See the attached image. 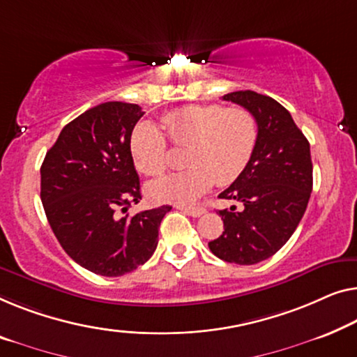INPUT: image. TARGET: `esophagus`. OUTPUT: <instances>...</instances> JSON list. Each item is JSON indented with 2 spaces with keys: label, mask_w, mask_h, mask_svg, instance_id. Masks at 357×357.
Returning a JSON list of instances; mask_svg holds the SVG:
<instances>
[{
  "label": "esophagus",
  "mask_w": 357,
  "mask_h": 357,
  "mask_svg": "<svg viewBox=\"0 0 357 357\" xmlns=\"http://www.w3.org/2000/svg\"><path fill=\"white\" fill-rule=\"evenodd\" d=\"M177 209L183 211V213H187L191 217H199L201 214H204V208H201V206H177Z\"/></svg>",
  "instance_id": "obj_1"
}]
</instances>
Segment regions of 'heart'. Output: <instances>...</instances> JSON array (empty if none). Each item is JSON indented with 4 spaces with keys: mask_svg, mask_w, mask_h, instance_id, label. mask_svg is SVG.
Listing matches in <instances>:
<instances>
[{
    "mask_svg": "<svg viewBox=\"0 0 357 357\" xmlns=\"http://www.w3.org/2000/svg\"><path fill=\"white\" fill-rule=\"evenodd\" d=\"M161 122L170 142L188 146L185 164L190 169L149 185V196L156 201L187 203L214 183H234L255 153L256 119L243 107L190 105L164 114ZM130 153L137 169L148 177L166 172L167 140L154 123H138L130 138Z\"/></svg>",
    "mask_w": 357,
    "mask_h": 357,
    "instance_id": "obj_1",
    "label": "heart"
}]
</instances>
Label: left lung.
Listing matches in <instances>:
<instances>
[{
	"label": "left lung",
	"mask_w": 357,
	"mask_h": 357,
	"mask_svg": "<svg viewBox=\"0 0 357 357\" xmlns=\"http://www.w3.org/2000/svg\"><path fill=\"white\" fill-rule=\"evenodd\" d=\"M250 111L257 123L251 161L219 198L243 204L219 211L224 231L209 241L219 259L251 266L275 255L296 230L312 191L307 138L273 98L245 90L222 96Z\"/></svg>",
	"instance_id": "left-lung-1"
}]
</instances>
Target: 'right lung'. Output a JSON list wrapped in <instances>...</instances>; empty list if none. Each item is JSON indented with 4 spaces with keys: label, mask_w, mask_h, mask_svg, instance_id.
I'll return each mask as SVG.
<instances>
[{
    "label": "right lung",
    "mask_w": 357,
    "mask_h": 357,
    "mask_svg": "<svg viewBox=\"0 0 357 357\" xmlns=\"http://www.w3.org/2000/svg\"><path fill=\"white\" fill-rule=\"evenodd\" d=\"M143 114L138 105L121 101L91 107L61 130L40 169L41 203L56 238L77 264L98 275L121 277L144 264L172 209L126 214L142 199L130 138Z\"/></svg>",
    "instance_id": "add662e5"
}]
</instances>
